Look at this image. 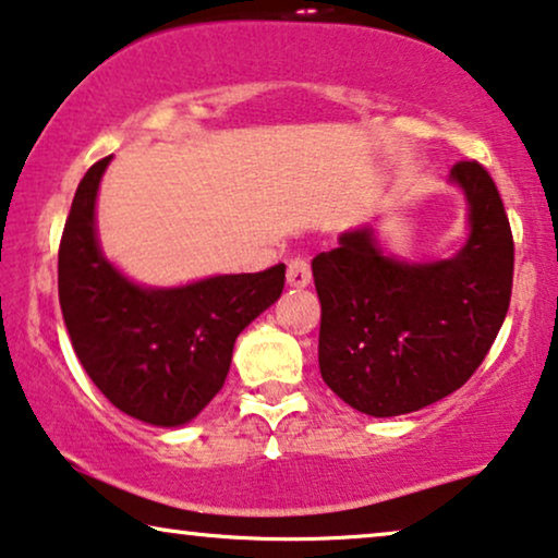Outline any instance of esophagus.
<instances>
[{
    "mask_svg": "<svg viewBox=\"0 0 558 558\" xmlns=\"http://www.w3.org/2000/svg\"><path fill=\"white\" fill-rule=\"evenodd\" d=\"M286 280L291 288H303L312 283V267L303 257H293L291 263H288V270H286Z\"/></svg>",
    "mask_w": 558,
    "mask_h": 558,
    "instance_id": "34e87169",
    "label": "esophagus"
}]
</instances>
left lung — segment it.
Listing matches in <instances>:
<instances>
[{"label": "left lung", "mask_w": 558, "mask_h": 558, "mask_svg": "<svg viewBox=\"0 0 558 558\" xmlns=\"http://www.w3.org/2000/svg\"><path fill=\"white\" fill-rule=\"evenodd\" d=\"M450 178L471 208V236L453 259L399 263L357 229L312 263L322 378L371 417L417 412L461 389L510 308L514 242L495 180L474 159L456 161Z\"/></svg>", "instance_id": "obj_1"}]
</instances>
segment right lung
Masks as SVG:
<instances>
[{
  "instance_id": "right-lung-1",
  "label": "right lung",
  "mask_w": 558,
  "mask_h": 558,
  "mask_svg": "<svg viewBox=\"0 0 558 558\" xmlns=\"http://www.w3.org/2000/svg\"><path fill=\"white\" fill-rule=\"evenodd\" d=\"M108 161L87 169L63 223V324L82 368L112 407L149 425H185L221 391L239 331L280 299L286 265L169 291L133 286L95 239V197Z\"/></svg>"
}]
</instances>
